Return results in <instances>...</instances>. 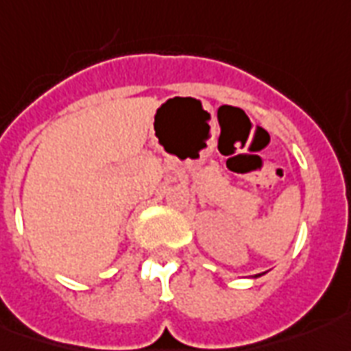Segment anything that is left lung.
<instances>
[{
	"label": "left lung",
	"instance_id": "left-lung-1",
	"mask_svg": "<svg viewBox=\"0 0 351 351\" xmlns=\"http://www.w3.org/2000/svg\"><path fill=\"white\" fill-rule=\"evenodd\" d=\"M262 275H263V273H260V275H254V277H262Z\"/></svg>",
	"mask_w": 351,
	"mask_h": 351
}]
</instances>
